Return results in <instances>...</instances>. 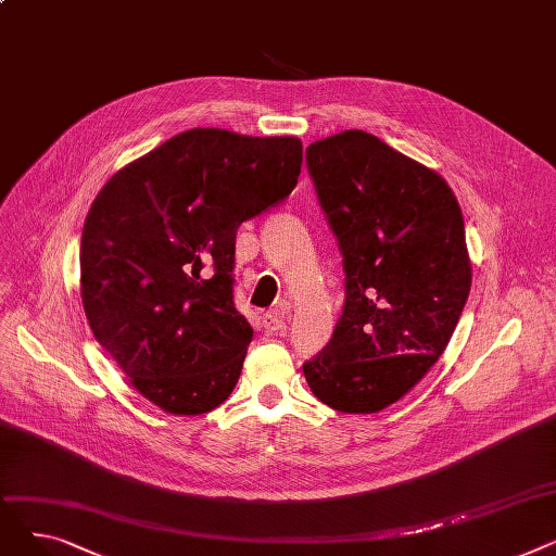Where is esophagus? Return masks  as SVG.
<instances>
[{
	"mask_svg": "<svg viewBox=\"0 0 556 556\" xmlns=\"http://www.w3.org/2000/svg\"><path fill=\"white\" fill-rule=\"evenodd\" d=\"M290 313V304L288 302H279L273 311H268L263 315V327H266L268 333H283L286 329V315Z\"/></svg>",
	"mask_w": 556,
	"mask_h": 556,
	"instance_id": "34e87169",
	"label": "esophagus"
}]
</instances>
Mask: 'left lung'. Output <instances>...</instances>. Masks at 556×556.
<instances>
[{
    "label": "left lung",
    "instance_id": "8db88e82",
    "mask_svg": "<svg viewBox=\"0 0 556 556\" xmlns=\"http://www.w3.org/2000/svg\"><path fill=\"white\" fill-rule=\"evenodd\" d=\"M306 166L344 270L342 315L306 383L333 410L378 413L440 361L469 300L462 210L442 175L365 130L313 141Z\"/></svg>",
    "mask_w": 556,
    "mask_h": 556
}]
</instances>
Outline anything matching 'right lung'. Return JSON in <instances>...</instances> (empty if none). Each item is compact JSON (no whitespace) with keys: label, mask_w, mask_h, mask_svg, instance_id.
I'll return each instance as SVG.
<instances>
[{"label":"right lung","mask_w":556,"mask_h":556,"mask_svg":"<svg viewBox=\"0 0 556 556\" xmlns=\"http://www.w3.org/2000/svg\"><path fill=\"white\" fill-rule=\"evenodd\" d=\"M298 137L193 128L101 189L80 239L94 338L135 390L170 415H204L237 386L252 327L233 306L237 229L290 195Z\"/></svg>","instance_id":"right-lung-1"}]
</instances>
